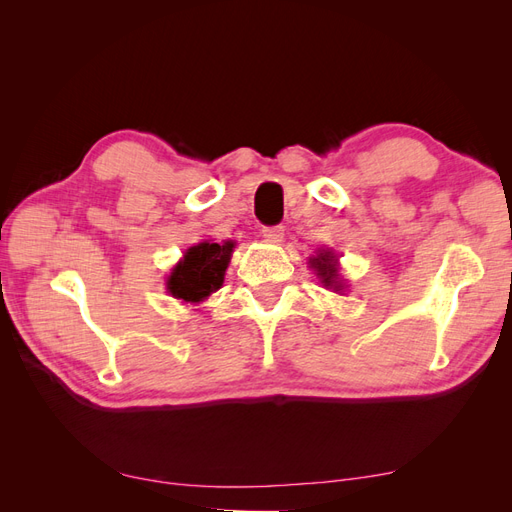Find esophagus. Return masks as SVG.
<instances>
[{"label": "esophagus", "instance_id": "esophagus-1", "mask_svg": "<svg viewBox=\"0 0 512 512\" xmlns=\"http://www.w3.org/2000/svg\"><path fill=\"white\" fill-rule=\"evenodd\" d=\"M262 237L271 243H280L284 239V226H265L262 228Z\"/></svg>", "mask_w": 512, "mask_h": 512}]
</instances>
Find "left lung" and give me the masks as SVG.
Here are the masks:
<instances>
[{"mask_svg":"<svg viewBox=\"0 0 512 512\" xmlns=\"http://www.w3.org/2000/svg\"><path fill=\"white\" fill-rule=\"evenodd\" d=\"M309 267L316 271L322 286L333 288V292L344 288V282L339 280V275H337V258L333 252H329V250L318 252V256L309 258Z\"/></svg>","mask_w":512,"mask_h":512,"instance_id":"1","label":"left lung"}]
</instances>
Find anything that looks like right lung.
Masks as SVG:
<instances>
[{"instance_id": "right-lung-1", "label": "right lung", "mask_w": 512, "mask_h": 512, "mask_svg": "<svg viewBox=\"0 0 512 512\" xmlns=\"http://www.w3.org/2000/svg\"><path fill=\"white\" fill-rule=\"evenodd\" d=\"M235 243H213L203 241L177 262V267L166 277V290L175 299L183 303H200L205 301L211 292L218 290L224 282V273L232 256Z\"/></svg>"}]
</instances>
